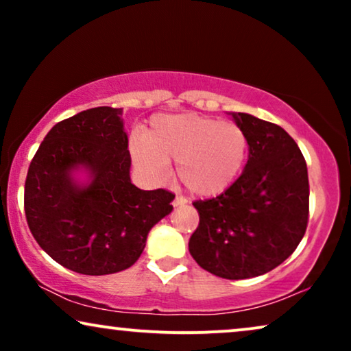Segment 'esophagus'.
<instances>
[{
	"instance_id": "esophagus-1",
	"label": "esophagus",
	"mask_w": 351,
	"mask_h": 351,
	"mask_svg": "<svg viewBox=\"0 0 351 351\" xmlns=\"http://www.w3.org/2000/svg\"><path fill=\"white\" fill-rule=\"evenodd\" d=\"M186 203H189V201H186L184 196H176L174 201H172V206H174V208H180V206H185Z\"/></svg>"
}]
</instances>
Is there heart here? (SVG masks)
<instances>
[{
  "label": "heart",
  "instance_id": "b5f03b06",
  "mask_svg": "<svg viewBox=\"0 0 351 351\" xmlns=\"http://www.w3.org/2000/svg\"><path fill=\"white\" fill-rule=\"evenodd\" d=\"M241 126L198 113L160 114L145 137L129 143L132 161L152 182L166 180L171 162L191 193L215 196L233 185L247 158Z\"/></svg>",
  "mask_w": 351,
  "mask_h": 351
}]
</instances>
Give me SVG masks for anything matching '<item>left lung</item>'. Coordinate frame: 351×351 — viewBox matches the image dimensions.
<instances>
[{"label": "left lung", "instance_id": "left-lung-1", "mask_svg": "<svg viewBox=\"0 0 351 351\" xmlns=\"http://www.w3.org/2000/svg\"><path fill=\"white\" fill-rule=\"evenodd\" d=\"M246 132L249 155L232 186L195 201L199 225L189 251L206 271L246 280L273 270L295 251L308 222V172L294 138L278 124L230 112Z\"/></svg>", "mask_w": 351, "mask_h": 351}]
</instances>
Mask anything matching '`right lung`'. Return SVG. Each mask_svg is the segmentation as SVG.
<instances>
[{"mask_svg": "<svg viewBox=\"0 0 351 351\" xmlns=\"http://www.w3.org/2000/svg\"><path fill=\"white\" fill-rule=\"evenodd\" d=\"M123 108L97 107L57 123L28 167L25 215L43 251L81 275L137 262L148 232L171 214L169 191L131 182Z\"/></svg>", "mask_w": 351, "mask_h": 351, "instance_id": "obj_1", "label": "right lung"}]
</instances>
